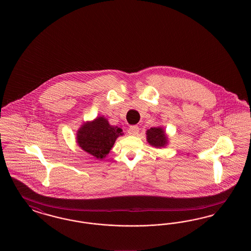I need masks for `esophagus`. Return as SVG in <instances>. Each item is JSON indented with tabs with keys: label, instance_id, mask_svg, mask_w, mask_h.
Wrapping results in <instances>:
<instances>
[{
	"label": "esophagus",
	"instance_id": "34e87169",
	"mask_svg": "<svg viewBox=\"0 0 251 251\" xmlns=\"http://www.w3.org/2000/svg\"><path fill=\"white\" fill-rule=\"evenodd\" d=\"M139 132V128L137 126H131L128 130V133L131 135H136Z\"/></svg>",
	"mask_w": 251,
	"mask_h": 251
}]
</instances>
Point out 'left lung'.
Segmentation results:
<instances>
[{"instance_id":"8db88e82","label":"left lung","mask_w":251,"mask_h":251,"mask_svg":"<svg viewBox=\"0 0 251 251\" xmlns=\"http://www.w3.org/2000/svg\"><path fill=\"white\" fill-rule=\"evenodd\" d=\"M147 140L153 147L161 148L167 144V137L162 128H151L147 131Z\"/></svg>"}]
</instances>
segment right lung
Wrapping results in <instances>:
<instances>
[{"instance_id":"right-lung-1","label":"right lung","mask_w":251,"mask_h":251,"mask_svg":"<svg viewBox=\"0 0 251 251\" xmlns=\"http://www.w3.org/2000/svg\"><path fill=\"white\" fill-rule=\"evenodd\" d=\"M122 130L109 125L104 118H98L92 122L85 123L77 133L79 146L97 159L107 155L116 139L122 135Z\"/></svg>"}]
</instances>
